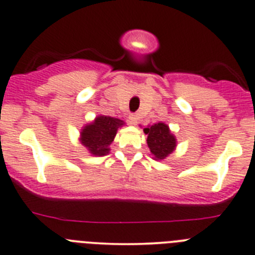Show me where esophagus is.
<instances>
[{"label":"esophagus","instance_id":"esophagus-1","mask_svg":"<svg viewBox=\"0 0 255 255\" xmlns=\"http://www.w3.org/2000/svg\"><path fill=\"white\" fill-rule=\"evenodd\" d=\"M128 122H130V124L132 125H136L138 123V118L136 114H130L128 115Z\"/></svg>","mask_w":255,"mask_h":255}]
</instances>
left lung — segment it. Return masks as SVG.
<instances>
[{
    "label": "left lung",
    "instance_id": "8db88e82",
    "mask_svg": "<svg viewBox=\"0 0 255 255\" xmlns=\"http://www.w3.org/2000/svg\"><path fill=\"white\" fill-rule=\"evenodd\" d=\"M143 132L147 135V145L151 153L157 160L167 157L176 147V138L170 132V128L163 123L152 125L143 128Z\"/></svg>",
    "mask_w": 255,
    "mask_h": 255
}]
</instances>
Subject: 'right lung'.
<instances>
[{
  "mask_svg": "<svg viewBox=\"0 0 255 255\" xmlns=\"http://www.w3.org/2000/svg\"><path fill=\"white\" fill-rule=\"evenodd\" d=\"M124 123L112 117H98L94 123L87 125L80 132L83 145L95 156H104L109 152L110 143L114 141L117 131Z\"/></svg>",
  "mask_w": 255,
  "mask_h": 255,
  "instance_id": "1",
  "label": "right lung"
}]
</instances>
